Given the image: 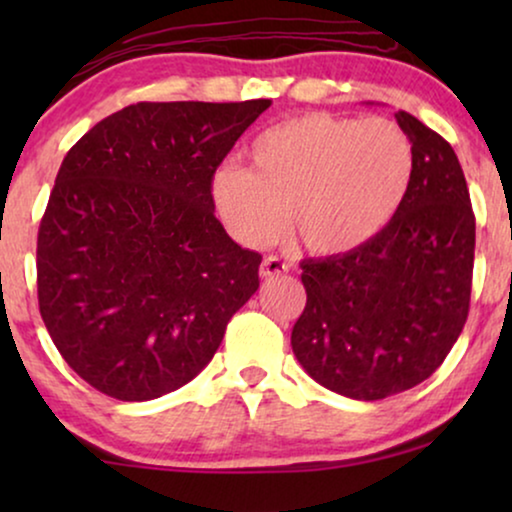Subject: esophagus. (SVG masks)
I'll list each match as a JSON object with an SVG mask.
<instances>
[{"instance_id": "obj_1", "label": "esophagus", "mask_w": 512, "mask_h": 512, "mask_svg": "<svg viewBox=\"0 0 512 512\" xmlns=\"http://www.w3.org/2000/svg\"><path fill=\"white\" fill-rule=\"evenodd\" d=\"M258 272H261L263 279L284 275V272H289V263H284L282 258H277V256H268V258H263V263H261V268H258Z\"/></svg>"}]
</instances>
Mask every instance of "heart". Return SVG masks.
Segmentation results:
<instances>
[{"label": "heart", "instance_id": "obj_1", "mask_svg": "<svg viewBox=\"0 0 512 512\" xmlns=\"http://www.w3.org/2000/svg\"><path fill=\"white\" fill-rule=\"evenodd\" d=\"M251 167L212 177V202L228 233L263 247L282 233L286 209L312 251L342 254L373 240L401 207L412 144L387 118L305 114L272 125L249 149Z\"/></svg>", "mask_w": 512, "mask_h": 512}]
</instances>
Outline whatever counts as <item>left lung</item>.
<instances>
[{"label":"left lung","instance_id":"obj_1","mask_svg":"<svg viewBox=\"0 0 512 512\" xmlns=\"http://www.w3.org/2000/svg\"><path fill=\"white\" fill-rule=\"evenodd\" d=\"M394 116L415 156L408 193L373 240L300 265L307 303L291 331L305 373L356 401L436 373L471 303L475 216L464 170L438 132L408 111Z\"/></svg>","mask_w":512,"mask_h":512}]
</instances>
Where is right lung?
I'll use <instances>...</instances> for the list:
<instances>
[{"label": "right lung", "instance_id": "1", "mask_svg": "<svg viewBox=\"0 0 512 512\" xmlns=\"http://www.w3.org/2000/svg\"><path fill=\"white\" fill-rule=\"evenodd\" d=\"M270 100L137 102L62 160L37 240L41 319L76 375L151 401L212 361L261 254L214 216L212 177Z\"/></svg>", "mask_w": 512, "mask_h": 512}]
</instances>
